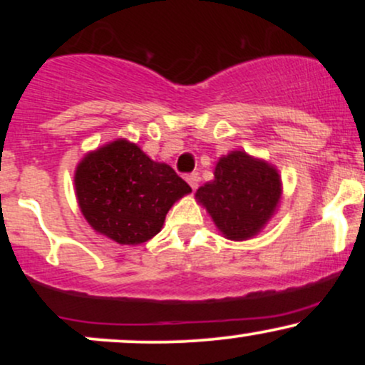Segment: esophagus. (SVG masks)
<instances>
[{
    "mask_svg": "<svg viewBox=\"0 0 365 365\" xmlns=\"http://www.w3.org/2000/svg\"><path fill=\"white\" fill-rule=\"evenodd\" d=\"M187 182H188V185L192 187V190H195L197 188V185H199V175L197 173H190V175H187Z\"/></svg>",
    "mask_w": 365,
    "mask_h": 365,
    "instance_id": "esophagus-1",
    "label": "esophagus"
}]
</instances>
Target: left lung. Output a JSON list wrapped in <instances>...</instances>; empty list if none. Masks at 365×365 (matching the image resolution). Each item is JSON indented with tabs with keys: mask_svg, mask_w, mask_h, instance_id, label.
Masks as SVG:
<instances>
[{
	"mask_svg": "<svg viewBox=\"0 0 365 365\" xmlns=\"http://www.w3.org/2000/svg\"><path fill=\"white\" fill-rule=\"evenodd\" d=\"M217 228L230 240H247L274 212L282 182L273 166L235 150L221 158L215 180L197 190Z\"/></svg>",
	"mask_w": 365,
	"mask_h": 365,
	"instance_id": "obj_1",
	"label": "left lung"
}]
</instances>
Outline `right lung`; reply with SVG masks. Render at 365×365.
I'll use <instances>...</instances> for the list:
<instances>
[{"mask_svg":"<svg viewBox=\"0 0 365 365\" xmlns=\"http://www.w3.org/2000/svg\"><path fill=\"white\" fill-rule=\"evenodd\" d=\"M75 190L96 232L121 245H137L159 233L175 200L192 188L135 144L115 140L82 159Z\"/></svg>","mask_w":365,"mask_h":365,"instance_id":"obj_1","label":"right lung"}]
</instances>
